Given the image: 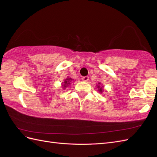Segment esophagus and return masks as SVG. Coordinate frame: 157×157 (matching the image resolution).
Segmentation results:
<instances>
[{
  "label": "esophagus",
  "mask_w": 157,
  "mask_h": 157,
  "mask_svg": "<svg viewBox=\"0 0 157 157\" xmlns=\"http://www.w3.org/2000/svg\"><path fill=\"white\" fill-rule=\"evenodd\" d=\"M82 79L84 82H88L89 80V77H88V76H85V77H83L82 78Z\"/></svg>",
  "instance_id": "1"
}]
</instances>
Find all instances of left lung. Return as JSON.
<instances>
[{
  "label": "left lung",
  "instance_id": "obj_1",
  "mask_svg": "<svg viewBox=\"0 0 157 157\" xmlns=\"http://www.w3.org/2000/svg\"><path fill=\"white\" fill-rule=\"evenodd\" d=\"M98 90H99V92H103V88H102V87H100V86H98Z\"/></svg>",
  "mask_w": 157,
  "mask_h": 157
}]
</instances>
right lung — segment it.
I'll use <instances>...</instances> for the list:
<instances>
[{
    "label": "right lung",
    "mask_w": 157,
    "mask_h": 157,
    "mask_svg": "<svg viewBox=\"0 0 157 157\" xmlns=\"http://www.w3.org/2000/svg\"><path fill=\"white\" fill-rule=\"evenodd\" d=\"M71 80H72V79L70 78H67V79H65V81H64V84H63V88H66V87H67V86H69V84H70Z\"/></svg>",
    "instance_id": "add662e5"
}]
</instances>
